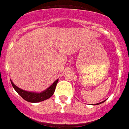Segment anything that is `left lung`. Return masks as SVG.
Here are the masks:
<instances>
[{
  "mask_svg": "<svg viewBox=\"0 0 129 129\" xmlns=\"http://www.w3.org/2000/svg\"><path fill=\"white\" fill-rule=\"evenodd\" d=\"M104 102H100V103H98V104H95V105H97V104H102V103H103Z\"/></svg>",
  "mask_w": 129,
  "mask_h": 129,
  "instance_id": "1",
  "label": "left lung"
}]
</instances>
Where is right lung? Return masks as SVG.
Returning <instances> with one entry per match:
<instances>
[{
    "mask_svg": "<svg viewBox=\"0 0 129 129\" xmlns=\"http://www.w3.org/2000/svg\"><path fill=\"white\" fill-rule=\"evenodd\" d=\"M57 82H58V79H56L50 86L43 92H29V91H26V90L19 88L11 80V83H12L13 88H14L16 92H18V95H20V96L25 101L32 103H37L39 102H42V101H44V100L49 99L50 97H52L54 94V92Z\"/></svg>",
    "mask_w": 129,
    "mask_h": 129,
    "instance_id": "1",
    "label": "right lung"
}]
</instances>
